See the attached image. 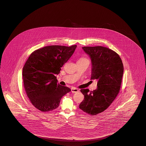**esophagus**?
Instances as JSON below:
<instances>
[{"instance_id":"obj_1","label":"esophagus","mask_w":146,"mask_h":146,"mask_svg":"<svg viewBox=\"0 0 146 146\" xmlns=\"http://www.w3.org/2000/svg\"><path fill=\"white\" fill-rule=\"evenodd\" d=\"M71 92L73 93H77V92H79V90H78V89L74 87H72L71 88Z\"/></svg>"}]
</instances>
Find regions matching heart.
Wrapping results in <instances>:
<instances>
[{
  "label": "heart",
  "mask_w": 146,
  "mask_h": 146,
  "mask_svg": "<svg viewBox=\"0 0 146 146\" xmlns=\"http://www.w3.org/2000/svg\"><path fill=\"white\" fill-rule=\"evenodd\" d=\"M84 60H87V61H89L88 59L87 58H86L85 57L80 58L79 59V60H78V61H84Z\"/></svg>",
  "instance_id": "1"
}]
</instances>
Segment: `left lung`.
Returning <instances> with one entry per match:
<instances>
[{
	"label": "left lung",
	"instance_id": "obj_1",
	"mask_svg": "<svg viewBox=\"0 0 146 146\" xmlns=\"http://www.w3.org/2000/svg\"><path fill=\"white\" fill-rule=\"evenodd\" d=\"M82 49L91 58V80H97V88L90 93L88 89L80 90L84 98L79 108L94 115L106 110L119 93L124 66L118 54L109 48L96 46Z\"/></svg>",
	"mask_w": 146,
	"mask_h": 146
}]
</instances>
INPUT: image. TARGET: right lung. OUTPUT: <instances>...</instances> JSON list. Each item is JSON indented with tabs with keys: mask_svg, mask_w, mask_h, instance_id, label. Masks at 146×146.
Returning a JSON list of instances; mask_svg holds the SVG:
<instances>
[{
	"mask_svg": "<svg viewBox=\"0 0 146 146\" xmlns=\"http://www.w3.org/2000/svg\"><path fill=\"white\" fill-rule=\"evenodd\" d=\"M76 45H50L31 53L22 70L23 86L32 104L42 112L59 106L62 97L71 92L57 83L56 74L73 54Z\"/></svg>",
	"mask_w": 146,
	"mask_h": 146,
	"instance_id": "add662e5",
	"label": "right lung"
}]
</instances>
